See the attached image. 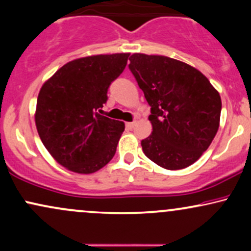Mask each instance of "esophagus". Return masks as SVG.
I'll return each mask as SVG.
<instances>
[{
	"instance_id": "34e87169",
	"label": "esophagus",
	"mask_w": 251,
	"mask_h": 251,
	"mask_svg": "<svg viewBox=\"0 0 251 251\" xmlns=\"http://www.w3.org/2000/svg\"><path fill=\"white\" fill-rule=\"evenodd\" d=\"M135 126V122H132V123H126V128L128 129H132Z\"/></svg>"
}]
</instances>
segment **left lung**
Wrapping results in <instances>:
<instances>
[{"instance_id": "obj_1", "label": "left lung", "mask_w": 251, "mask_h": 251, "mask_svg": "<svg viewBox=\"0 0 251 251\" xmlns=\"http://www.w3.org/2000/svg\"><path fill=\"white\" fill-rule=\"evenodd\" d=\"M128 68L151 106L152 133L142 140L144 153L166 170L188 168L217 133L220 93L200 71L168 56L134 53Z\"/></svg>"}]
</instances>
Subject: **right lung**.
<instances>
[{"label":"right lung","instance_id":"obj_1","mask_svg":"<svg viewBox=\"0 0 251 251\" xmlns=\"http://www.w3.org/2000/svg\"><path fill=\"white\" fill-rule=\"evenodd\" d=\"M128 53L80 57L42 85L35 124L51 157L72 172H97L116 154L125 124L98 113L107 89L127 63Z\"/></svg>","mask_w":251,"mask_h":251}]
</instances>
